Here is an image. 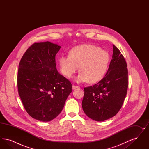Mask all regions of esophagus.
<instances>
[{
	"instance_id": "obj_1",
	"label": "esophagus",
	"mask_w": 149,
	"mask_h": 149,
	"mask_svg": "<svg viewBox=\"0 0 149 149\" xmlns=\"http://www.w3.org/2000/svg\"><path fill=\"white\" fill-rule=\"evenodd\" d=\"M78 87H79V86H76V85H72V89H75L78 88Z\"/></svg>"
}]
</instances>
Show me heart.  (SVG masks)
<instances>
[{
  "label": "heart",
  "instance_id": "obj_1",
  "mask_svg": "<svg viewBox=\"0 0 149 149\" xmlns=\"http://www.w3.org/2000/svg\"><path fill=\"white\" fill-rule=\"evenodd\" d=\"M109 56L106 51L92 44H83L74 47L68 55L58 59L60 70L67 78H71L80 69L76 80L94 84L100 81L106 74Z\"/></svg>",
  "mask_w": 149,
  "mask_h": 149
}]
</instances>
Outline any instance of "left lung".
Instances as JSON below:
<instances>
[{"label": "left lung", "mask_w": 149, "mask_h": 149, "mask_svg": "<svg viewBox=\"0 0 149 149\" xmlns=\"http://www.w3.org/2000/svg\"><path fill=\"white\" fill-rule=\"evenodd\" d=\"M112 58L105 77L93 86L84 88L82 107L85 114L96 121L114 117L120 110L128 85L127 65L114 45Z\"/></svg>", "instance_id": "8db88e82"}]
</instances>
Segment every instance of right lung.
I'll return each mask as SVG.
<instances>
[{
	"label": "right lung",
	"instance_id": "right-lung-1",
	"mask_svg": "<svg viewBox=\"0 0 149 149\" xmlns=\"http://www.w3.org/2000/svg\"><path fill=\"white\" fill-rule=\"evenodd\" d=\"M60 48L48 41L34 43L19 64V95L27 112L37 120L47 122L56 118L72 92L70 81L57 70L55 56Z\"/></svg>",
	"mask_w": 149,
	"mask_h": 149
}]
</instances>
